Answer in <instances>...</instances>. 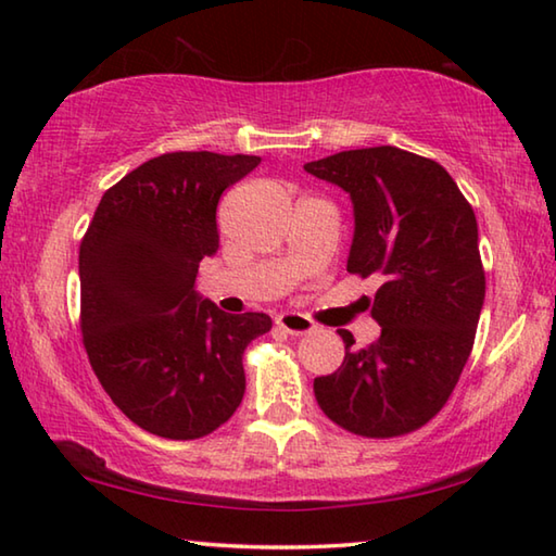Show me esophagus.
I'll list each match as a JSON object with an SVG mask.
<instances>
[{
  "instance_id": "obj_1",
  "label": "esophagus",
  "mask_w": 556,
  "mask_h": 556,
  "mask_svg": "<svg viewBox=\"0 0 556 556\" xmlns=\"http://www.w3.org/2000/svg\"><path fill=\"white\" fill-rule=\"evenodd\" d=\"M277 326L291 336H306L316 331L312 318H306L304 314H281L277 316Z\"/></svg>"
}]
</instances>
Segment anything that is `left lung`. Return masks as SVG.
Instances as JSON below:
<instances>
[{"label":"left lung","instance_id":"8db88e82","mask_svg":"<svg viewBox=\"0 0 556 556\" xmlns=\"http://www.w3.org/2000/svg\"><path fill=\"white\" fill-rule=\"evenodd\" d=\"M308 174L351 195L355 232L348 271L382 285L368 348L341 328L343 365L314 380L318 407L357 437L390 439L425 427L454 392L485 299L478 223L434 159L397 147L338 152Z\"/></svg>","mask_w":556,"mask_h":556}]
</instances>
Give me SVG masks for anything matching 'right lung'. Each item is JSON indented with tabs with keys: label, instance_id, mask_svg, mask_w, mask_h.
Returning <instances> with one entry per match:
<instances>
[{
	"label": "right lung",
	"instance_id": "right-lung-1",
	"mask_svg": "<svg viewBox=\"0 0 556 556\" xmlns=\"http://www.w3.org/2000/svg\"><path fill=\"white\" fill-rule=\"evenodd\" d=\"M262 162L172 152L108 188L80 242V331L92 370L149 434L188 441L228 421L244 394L242 353L267 314L230 316L195 291L218 252L225 188Z\"/></svg>",
	"mask_w": 556,
	"mask_h": 556
}]
</instances>
